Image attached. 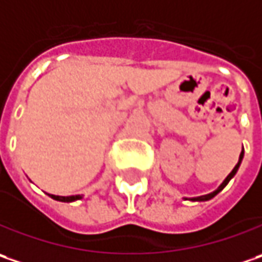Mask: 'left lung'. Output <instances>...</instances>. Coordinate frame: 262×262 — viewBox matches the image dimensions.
Returning <instances> with one entry per match:
<instances>
[{"mask_svg": "<svg viewBox=\"0 0 262 262\" xmlns=\"http://www.w3.org/2000/svg\"><path fill=\"white\" fill-rule=\"evenodd\" d=\"M242 160H244V148H242V152H241V155H239V161H237V164L234 165V168L230 171V174L226 177L224 180H223V183L219 186V188L215 189L214 192H211V193H207V195H201V196H195V198H189V201H199V202H202V201H210V199H212L217 193H220L223 189L227 186V183L232 180L234 177V174L237 173V170H239V167H241V163H242Z\"/></svg>", "mask_w": 262, "mask_h": 262, "instance_id": "1", "label": "left lung"}]
</instances>
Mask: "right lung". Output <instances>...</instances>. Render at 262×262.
Here are the masks:
<instances>
[{
  "label": "right lung",
  "instance_id": "right-lung-1",
  "mask_svg": "<svg viewBox=\"0 0 262 262\" xmlns=\"http://www.w3.org/2000/svg\"><path fill=\"white\" fill-rule=\"evenodd\" d=\"M50 196H51L52 199H55V201H60V202H74V201H79V199L83 198L82 195H70V196H58V195H51V193H50Z\"/></svg>",
  "mask_w": 262,
  "mask_h": 262
}]
</instances>
